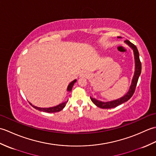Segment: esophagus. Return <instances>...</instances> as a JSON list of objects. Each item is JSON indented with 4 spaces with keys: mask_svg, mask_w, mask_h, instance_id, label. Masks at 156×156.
Masks as SVG:
<instances>
[{
    "mask_svg": "<svg viewBox=\"0 0 156 156\" xmlns=\"http://www.w3.org/2000/svg\"><path fill=\"white\" fill-rule=\"evenodd\" d=\"M80 76V77L86 78V77H87V76H88V73L87 72H82Z\"/></svg>",
    "mask_w": 156,
    "mask_h": 156,
    "instance_id": "obj_1",
    "label": "esophagus"
}]
</instances>
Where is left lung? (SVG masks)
Here are the masks:
<instances>
[{
  "instance_id": "1",
  "label": "left lung",
  "mask_w": 156,
  "mask_h": 156,
  "mask_svg": "<svg viewBox=\"0 0 156 156\" xmlns=\"http://www.w3.org/2000/svg\"><path fill=\"white\" fill-rule=\"evenodd\" d=\"M125 44H127L129 47L133 50V54H134V59H135V72H134L133 78H132L130 87H129V89L127 93H126L124 96H122V97H121V98H119L118 99H115V100H113V101L104 102V101L97 100V99L90 97L92 102H93L96 106H97L98 107H100L101 108H112L116 107H117V106L124 103L125 102H127L129 99L131 98V97L133 96L134 93L139 77H140V76L141 74V64L140 59V54H139V52L136 46L133 45V44H131V43L128 40L125 41Z\"/></svg>"
}]
</instances>
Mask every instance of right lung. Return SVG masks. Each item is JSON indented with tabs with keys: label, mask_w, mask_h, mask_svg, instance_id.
I'll return each instance as SVG.
<instances>
[{
	"label": "right lung",
	"mask_w": 156,
	"mask_h": 156,
	"mask_svg": "<svg viewBox=\"0 0 156 156\" xmlns=\"http://www.w3.org/2000/svg\"><path fill=\"white\" fill-rule=\"evenodd\" d=\"M76 81H77V80H76V79H75V80L72 81L70 83L68 84V88H67V92H70L72 91V89L73 86H74V84H75V82ZM68 99L66 101L63 102H62V103H60V104H59V105H56V106H54V107H48V108L38 107H36V106L33 105L31 103V102H29V103L31 104V105H32L33 107H34L35 109H37V110H39V111H43V112H59V111H62V109L65 107V106H66V103H67V102H68Z\"/></svg>",
	"instance_id": "1"
}]
</instances>
